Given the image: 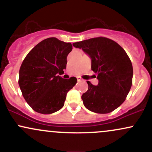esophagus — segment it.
<instances>
[{
    "mask_svg": "<svg viewBox=\"0 0 152 152\" xmlns=\"http://www.w3.org/2000/svg\"><path fill=\"white\" fill-rule=\"evenodd\" d=\"M77 80L78 81H82V79L80 77H77Z\"/></svg>",
    "mask_w": 152,
    "mask_h": 152,
    "instance_id": "obj_1",
    "label": "esophagus"
}]
</instances>
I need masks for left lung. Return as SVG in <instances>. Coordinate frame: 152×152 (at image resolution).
Instances as JSON below:
<instances>
[{"instance_id": "left-lung-1", "label": "left lung", "mask_w": 152, "mask_h": 152, "mask_svg": "<svg viewBox=\"0 0 152 152\" xmlns=\"http://www.w3.org/2000/svg\"><path fill=\"white\" fill-rule=\"evenodd\" d=\"M91 58V69L99 83L87 81L88 88L83 94V105L97 114H108L123 104L131 89L133 67L124 49L113 40L97 37L73 43Z\"/></svg>"}]
</instances>
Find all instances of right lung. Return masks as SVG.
I'll list each match as a JSON object with an SVG mask.
<instances>
[{
  "label": "right lung",
  "mask_w": 152,
  "mask_h": 152,
  "mask_svg": "<svg viewBox=\"0 0 152 152\" xmlns=\"http://www.w3.org/2000/svg\"><path fill=\"white\" fill-rule=\"evenodd\" d=\"M71 43L48 38L38 43L24 58L19 70L18 84L26 102L36 112L50 114L64 105L66 94L77 82L76 77L64 79Z\"/></svg>",
  "instance_id": "add662e5"
}]
</instances>
